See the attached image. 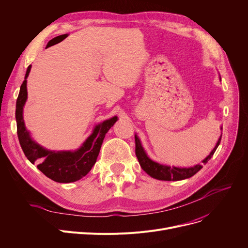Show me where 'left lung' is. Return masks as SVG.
<instances>
[{
	"mask_svg": "<svg viewBox=\"0 0 248 248\" xmlns=\"http://www.w3.org/2000/svg\"><path fill=\"white\" fill-rule=\"evenodd\" d=\"M221 79V78H220ZM221 131H222V127H220ZM221 137L218 139L216 145L214 149L210 152V154L207 155V157L201 162V164H197L192 167H175V166H168L164 165L161 163L155 162L152 160L147 152L145 151L144 147H142V144L140 141V139L139 136L136 134L135 135V140H136V155L139 160V163L140 165V168L144 170L149 176H151L154 179L157 180H162V181H181V180H185L188 178H191L196 173H198L203 166L208 163L212 155H214L216 149L218 148Z\"/></svg>",
	"mask_w": 248,
	"mask_h": 248,
	"instance_id": "8db88e82",
	"label": "left lung"
}]
</instances>
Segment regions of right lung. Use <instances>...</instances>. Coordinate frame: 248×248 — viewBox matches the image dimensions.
<instances>
[{
	"label": "right lung",
	"mask_w": 248,
	"mask_h": 248,
	"mask_svg": "<svg viewBox=\"0 0 248 248\" xmlns=\"http://www.w3.org/2000/svg\"><path fill=\"white\" fill-rule=\"evenodd\" d=\"M31 67L32 65H29L26 71L16 102L17 134L21 148L27 159L32 164H37V168L46 177L58 183H72L86 176L94 166L106 134L119 119L114 115L96 124L91 135L76 150L51 151L43 148L33 140L26 128L23 117L24 107L28 98L27 78Z\"/></svg>",
	"instance_id": "add662e5"
}]
</instances>
